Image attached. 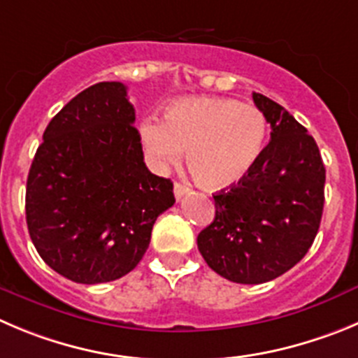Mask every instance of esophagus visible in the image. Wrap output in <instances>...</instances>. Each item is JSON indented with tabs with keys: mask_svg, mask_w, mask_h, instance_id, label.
Instances as JSON below:
<instances>
[{
	"mask_svg": "<svg viewBox=\"0 0 358 358\" xmlns=\"http://www.w3.org/2000/svg\"><path fill=\"white\" fill-rule=\"evenodd\" d=\"M187 192H189V187L182 185V183H178V182L175 183V198L178 199V201L187 194Z\"/></svg>",
	"mask_w": 358,
	"mask_h": 358,
	"instance_id": "34e87169",
	"label": "esophagus"
}]
</instances>
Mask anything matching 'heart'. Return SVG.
Instances as JSON below:
<instances>
[{"label":"heart","mask_w":358,"mask_h":358,"mask_svg":"<svg viewBox=\"0 0 358 358\" xmlns=\"http://www.w3.org/2000/svg\"><path fill=\"white\" fill-rule=\"evenodd\" d=\"M139 139L153 168L187 164L206 189H228L242 182L262 157L266 120L258 108L220 96H187L164 111V122L143 120Z\"/></svg>","instance_id":"heart-1"}]
</instances>
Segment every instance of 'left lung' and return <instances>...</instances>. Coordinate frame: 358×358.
Wrapping results in <instances>:
<instances>
[{"label": "left lung", "mask_w": 358, "mask_h": 358, "mask_svg": "<svg viewBox=\"0 0 358 358\" xmlns=\"http://www.w3.org/2000/svg\"><path fill=\"white\" fill-rule=\"evenodd\" d=\"M270 143L240 183L213 196L215 217L198 235L206 265L240 285H262L295 266L315 242L325 166L315 138L282 106L252 93Z\"/></svg>", "instance_id": "obj_1"}]
</instances>
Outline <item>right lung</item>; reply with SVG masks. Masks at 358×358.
Wrapping results in <instances>:
<instances>
[{
  "mask_svg": "<svg viewBox=\"0 0 358 358\" xmlns=\"http://www.w3.org/2000/svg\"><path fill=\"white\" fill-rule=\"evenodd\" d=\"M122 83H96L49 122L26 183V222L40 258L73 282L136 268L173 182L148 171Z\"/></svg>",
  "mask_w": 358,
  "mask_h": 358,
  "instance_id": "1",
  "label": "right lung"
}]
</instances>
